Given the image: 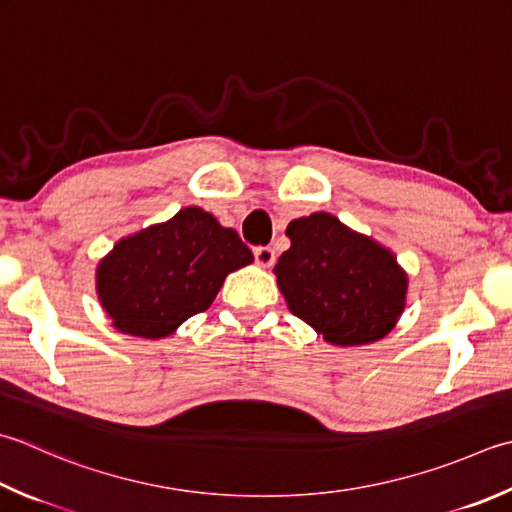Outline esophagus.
I'll return each mask as SVG.
<instances>
[{
  "label": "esophagus",
  "instance_id": "esophagus-1",
  "mask_svg": "<svg viewBox=\"0 0 512 512\" xmlns=\"http://www.w3.org/2000/svg\"><path fill=\"white\" fill-rule=\"evenodd\" d=\"M253 255H255V262L259 264V266H273V262H275V250L270 248V246H257L255 250H253Z\"/></svg>",
  "mask_w": 512,
  "mask_h": 512
}]
</instances>
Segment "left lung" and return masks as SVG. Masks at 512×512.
I'll use <instances>...</instances> for the list:
<instances>
[{
  "label": "left lung",
  "mask_w": 512,
  "mask_h": 512,
  "mask_svg": "<svg viewBox=\"0 0 512 512\" xmlns=\"http://www.w3.org/2000/svg\"><path fill=\"white\" fill-rule=\"evenodd\" d=\"M286 235L290 248L275 275L290 313L337 346L370 344L393 330L408 279L390 250L328 213L295 219Z\"/></svg>",
  "instance_id": "1"
}]
</instances>
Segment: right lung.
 <instances>
[{"mask_svg": "<svg viewBox=\"0 0 512 512\" xmlns=\"http://www.w3.org/2000/svg\"><path fill=\"white\" fill-rule=\"evenodd\" d=\"M250 262L233 228L190 206L122 239L97 268V293L117 330L157 339L204 313L224 277Z\"/></svg>", "mask_w": 512, "mask_h": 512, "instance_id": "right-lung-1", "label": "right lung"}]
</instances>
